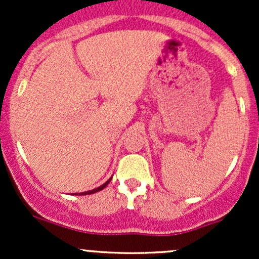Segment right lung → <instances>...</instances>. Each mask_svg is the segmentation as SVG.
Masks as SVG:
<instances>
[{
  "instance_id": "right-lung-1",
  "label": "right lung",
  "mask_w": 259,
  "mask_h": 259,
  "mask_svg": "<svg viewBox=\"0 0 259 259\" xmlns=\"http://www.w3.org/2000/svg\"><path fill=\"white\" fill-rule=\"evenodd\" d=\"M110 180H111V178H110V179H109V180H108V182H106V183H104V184H103V185H100V187H99V188H95V189H93V190H89V192H83V193H79V194H77V193H76V194H75V195H88V194H93V193H96V192H100V190H103V189H104V188H105V187H106V185H108V184H109V183H110Z\"/></svg>"
}]
</instances>
